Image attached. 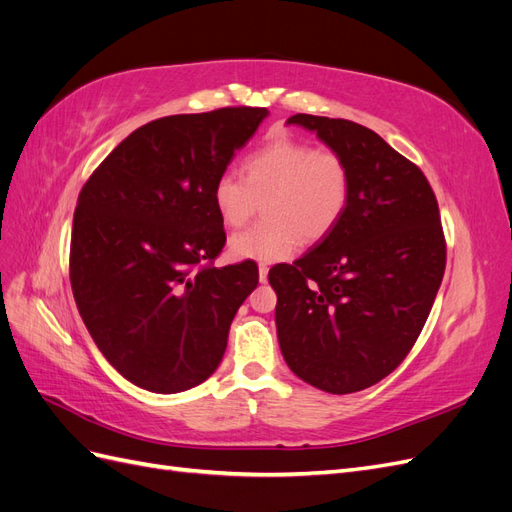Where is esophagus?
Listing matches in <instances>:
<instances>
[{
	"mask_svg": "<svg viewBox=\"0 0 512 512\" xmlns=\"http://www.w3.org/2000/svg\"><path fill=\"white\" fill-rule=\"evenodd\" d=\"M267 277H269V267L267 265H258V280L265 284Z\"/></svg>",
	"mask_w": 512,
	"mask_h": 512,
	"instance_id": "esophagus-1",
	"label": "esophagus"
}]
</instances>
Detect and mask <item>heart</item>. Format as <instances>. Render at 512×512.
I'll return each mask as SVG.
<instances>
[{
  "label": "heart",
  "instance_id": "obj_1",
  "mask_svg": "<svg viewBox=\"0 0 512 512\" xmlns=\"http://www.w3.org/2000/svg\"><path fill=\"white\" fill-rule=\"evenodd\" d=\"M243 177L222 173L213 183V207L228 228L260 220L230 239L239 260H286L301 241H322L342 222L352 196V168L342 153L297 138H275L243 160Z\"/></svg>",
  "mask_w": 512,
  "mask_h": 512
}]
</instances>
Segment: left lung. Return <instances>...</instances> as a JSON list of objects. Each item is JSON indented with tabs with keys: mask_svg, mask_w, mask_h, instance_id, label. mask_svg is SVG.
Instances as JSON below:
<instances>
[{
	"mask_svg": "<svg viewBox=\"0 0 512 512\" xmlns=\"http://www.w3.org/2000/svg\"><path fill=\"white\" fill-rule=\"evenodd\" d=\"M352 168L342 222L292 265L273 267L288 367L333 395L363 391L406 359L446 267L440 209L423 170L348 119L292 115Z\"/></svg>",
	"mask_w": 512,
	"mask_h": 512,
	"instance_id": "left-lung-1",
	"label": "left lung"
}]
</instances>
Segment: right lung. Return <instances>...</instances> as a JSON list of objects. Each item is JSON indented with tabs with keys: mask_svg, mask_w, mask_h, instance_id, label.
<instances>
[{
	"mask_svg": "<svg viewBox=\"0 0 512 512\" xmlns=\"http://www.w3.org/2000/svg\"><path fill=\"white\" fill-rule=\"evenodd\" d=\"M267 108L170 115L134 130L76 203L70 284L89 335L119 374L181 393L218 369L258 267H215L226 243L213 183Z\"/></svg>",
	"mask_w": 512,
	"mask_h": 512,
	"instance_id": "add662e5",
	"label": "right lung"
}]
</instances>
